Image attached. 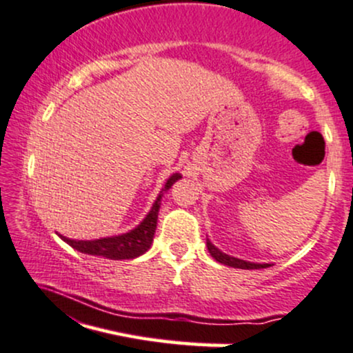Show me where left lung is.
I'll return each instance as SVG.
<instances>
[{"label":"left lung","mask_w":353,"mask_h":353,"mask_svg":"<svg viewBox=\"0 0 353 353\" xmlns=\"http://www.w3.org/2000/svg\"><path fill=\"white\" fill-rule=\"evenodd\" d=\"M207 250H209L210 256H212L214 260L219 261V263H223V265H228V267L243 268V270H256V268H267V267H270V263H252V261L239 260V258H234V256L226 255V253L221 252L219 248H216V246H214L212 243L209 241V239H207Z\"/></svg>","instance_id":"left-lung-1"}]
</instances>
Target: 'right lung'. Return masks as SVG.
Returning <instances> with one entry per match:
<instances>
[{
  "label": "right lung",
  "mask_w": 353,
  "mask_h": 353,
  "mask_svg": "<svg viewBox=\"0 0 353 353\" xmlns=\"http://www.w3.org/2000/svg\"><path fill=\"white\" fill-rule=\"evenodd\" d=\"M180 173H173L172 176L166 180L165 188H161L158 199L152 203L151 210L148 216L144 217L143 223L136 226L129 232H123L119 236H110V238H100L92 239V241H78V239H69L66 236H61L69 246H72L78 252L86 253V255L93 256H103L108 260H130V258H137L143 253H146L151 248L152 238H154L156 224H158V212L159 205H161V197L166 190L172 188V185L176 180H180Z\"/></svg>",
  "instance_id": "right-lung-1"
}]
</instances>
